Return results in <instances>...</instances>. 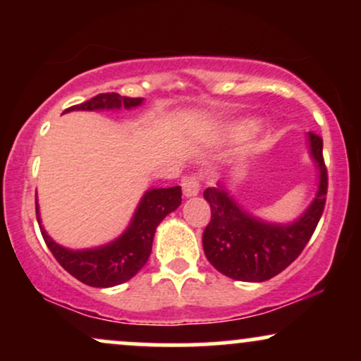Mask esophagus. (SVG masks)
<instances>
[{"label":"esophagus","mask_w":361,"mask_h":361,"mask_svg":"<svg viewBox=\"0 0 361 361\" xmlns=\"http://www.w3.org/2000/svg\"><path fill=\"white\" fill-rule=\"evenodd\" d=\"M200 186H202L200 176L197 175H188L181 180V188H183L185 197H193V195H197L200 192Z\"/></svg>","instance_id":"esophagus-1"}]
</instances>
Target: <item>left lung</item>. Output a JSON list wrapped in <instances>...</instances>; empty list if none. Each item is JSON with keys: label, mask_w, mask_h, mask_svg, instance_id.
Returning a JSON list of instances; mask_svg holds the SVG:
<instances>
[{"label": "left lung", "mask_w": 361, "mask_h": 361, "mask_svg": "<svg viewBox=\"0 0 361 361\" xmlns=\"http://www.w3.org/2000/svg\"><path fill=\"white\" fill-rule=\"evenodd\" d=\"M310 154L319 166V190L299 221L288 226L261 222L235 205L224 190L207 188L204 198L212 217L204 231V251L215 270L241 281H264L281 273L299 258L324 212L327 169L321 135L309 132Z\"/></svg>", "instance_id": "obj_1"}]
</instances>
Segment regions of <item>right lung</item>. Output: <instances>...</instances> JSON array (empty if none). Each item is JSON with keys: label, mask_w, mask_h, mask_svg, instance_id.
Wrapping results in <instances>:
<instances>
[{"label": "right lung", "mask_w": 361, "mask_h": 361, "mask_svg": "<svg viewBox=\"0 0 361 361\" xmlns=\"http://www.w3.org/2000/svg\"><path fill=\"white\" fill-rule=\"evenodd\" d=\"M142 103V98L122 97L118 93H100L91 100L69 106L68 110H103V109H132ZM181 204V188H152L146 192L135 210L134 219L127 231L106 246L94 250L73 251L62 247L49 238L44 227L40 226L39 205L35 204L37 221L40 233L47 247L51 250L57 263L69 275L82 281L85 285L98 288H109L123 283L137 275V271L147 263L152 250L156 227L159 222Z\"/></svg>", "instance_id": "right-lung-1"}]
</instances>
